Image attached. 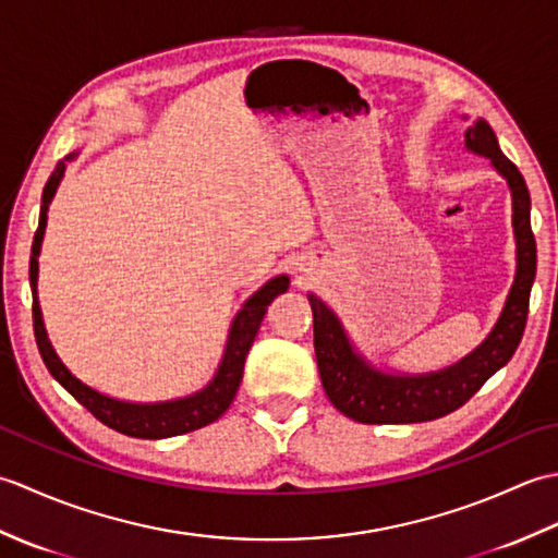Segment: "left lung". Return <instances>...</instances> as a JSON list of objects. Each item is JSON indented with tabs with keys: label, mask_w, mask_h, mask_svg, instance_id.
<instances>
[{
	"label": "left lung",
	"mask_w": 558,
	"mask_h": 558,
	"mask_svg": "<svg viewBox=\"0 0 558 558\" xmlns=\"http://www.w3.org/2000/svg\"><path fill=\"white\" fill-rule=\"evenodd\" d=\"M468 120V117H465ZM465 148L489 158L513 201L515 234V278L492 333L470 354L446 369L429 374H398L374 366L354 345L338 314L306 294L314 314V350L318 374L328 400L345 417L362 424H412L429 422L458 410L477 393L489 376L513 357L527 322L530 290L537 270V244L530 228V192L515 165L508 160L494 129L482 120L468 126Z\"/></svg>",
	"instance_id": "left-lung-1"
}]
</instances>
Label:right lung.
Listing matches in <instances>:
<instances>
[{
	"mask_svg": "<svg viewBox=\"0 0 558 558\" xmlns=\"http://www.w3.org/2000/svg\"><path fill=\"white\" fill-rule=\"evenodd\" d=\"M76 156L78 150L69 153L62 162H57L54 172L45 184L40 222H38V230H35L33 248H31L28 276H31V290H33V328H35V342H38L40 357L57 381L62 384L69 393L93 414V417H98L102 424H108L114 432L134 436V438H168V436H180L186 432H196L201 426L216 422L220 414L232 405L236 388L242 384L244 360L258 333L260 322H264L268 304L276 300L278 294L288 292L290 278L288 276L270 278L264 288H258L252 298L242 304V310L232 318L218 372L213 374L210 381L201 390H196V393L177 398V400H162V402H129V400H117L112 396H105L100 390L86 386L81 378H76L66 369V364L62 360H59L50 338H47L40 302H38V256H40L43 236L47 228V208H50L52 198L57 194V186L62 182L66 162L74 160Z\"/></svg>",
	"mask_w": 558,
	"mask_h": 558,
	"instance_id": "right-lung-1",
	"label": "right lung"
}]
</instances>
